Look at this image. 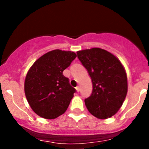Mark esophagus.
<instances>
[{"label":"esophagus","mask_w":149,"mask_h":149,"mask_svg":"<svg viewBox=\"0 0 149 149\" xmlns=\"http://www.w3.org/2000/svg\"><path fill=\"white\" fill-rule=\"evenodd\" d=\"M76 91H77V92H79V91H80V86H76Z\"/></svg>","instance_id":"obj_1"}]
</instances>
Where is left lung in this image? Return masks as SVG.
I'll list each match as a JSON object with an SVG mask.
<instances>
[{"mask_svg": "<svg viewBox=\"0 0 149 149\" xmlns=\"http://www.w3.org/2000/svg\"><path fill=\"white\" fill-rule=\"evenodd\" d=\"M77 55L92 82V93L84 100L88 112L99 119L111 118L118 112L127 95L124 67L115 55L101 48L78 51Z\"/></svg>", "mask_w": 149, "mask_h": 149, "instance_id": "8db88e82", "label": "left lung"}]
</instances>
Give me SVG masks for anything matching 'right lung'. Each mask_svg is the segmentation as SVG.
Wrapping results in <instances>:
<instances>
[{"label": "right lung", "instance_id": "right-lung-1", "mask_svg": "<svg viewBox=\"0 0 149 149\" xmlns=\"http://www.w3.org/2000/svg\"><path fill=\"white\" fill-rule=\"evenodd\" d=\"M76 58L71 51L54 49L40 57L29 70L24 91L30 107L40 117L55 119L67 110L76 89L63 72Z\"/></svg>", "mask_w": 149, "mask_h": 149}]
</instances>
